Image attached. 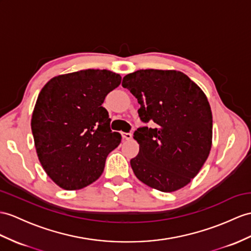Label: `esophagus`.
Segmentation results:
<instances>
[{"label":"esophagus","mask_w":251,"mask_h":251,"mask_svg":"<svg viewBox=\"0 0 251 251\" xmlns=\"http://www.w3.org/2000/svg\"><path fill=\"white\" fill-rule=\"evenodd\" d=\"M121 135H122V137H124L126 140H129V139L132 138V133L131 132H127V133L126 132H122Z\"/></svg>","instance_id":"obj_1"}]
</instances>
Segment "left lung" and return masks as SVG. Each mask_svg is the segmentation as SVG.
Returning <instances> with one entry per match:
<instances>
[{"instance_id": "8db88e82", "label": "left lung", "mask_w": 251, "mask_h": 251, "mask_svg": "<svg viewBox=\"0 0 251 251\" xmlns=\"http://www.w3.org/2000/svg\"><path fill=\"white\" fill-rule=\"evenodd\" d=\"M140 104L144 124L134 132L139 144L131 167L145 184L175 192L197 176L209 156L213 120L203 91L184 73L175 70H137L122 79Z\"/></svg>"}]
</instances>
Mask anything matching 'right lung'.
Instances as JSON below:
<instances>
[{
  "label": "right lung",
  "mask_w": 251,
  "mask_h": 251,
  "mask_svg": "<svg viewBox=\"0 0 251 251\" xmlns=\"http://www.w3.org/2000/svg\"><path fill=\"white\" fill-rule=\"evenodd\" d=\"M120 83L117 73L87 69L55 76L41 89L30 126L39 161L58 186L79 189L102 175L121 142L102 103Z\"/></svg>",
  "instance_id": "1"
}]
</instances>
